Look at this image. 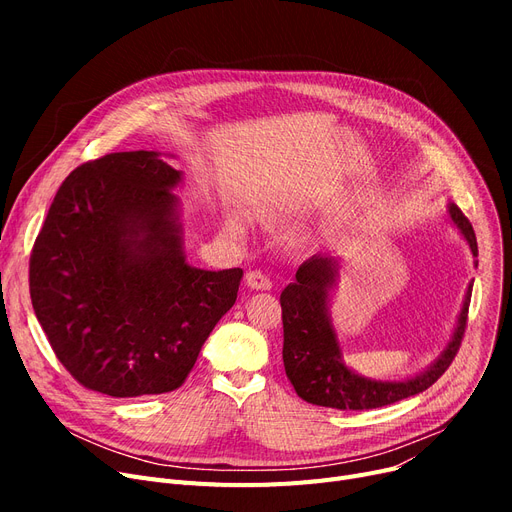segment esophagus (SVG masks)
Here are the masks:
<instances>
[{
	"mask_svg": "<svg viewBox=\"0 0 512 512\" xmlns=\"http://www.w3.org/2000/svg\"><path fill=\"white\" fill-rule=\"evenodd\" d=\"M245 282H247V286L253 288V290H270V288H272V280L267 278L261 270L249 272V274L245 276Z\"/></svg>",
	"mask_w": 512,
	"mask_h": 512,
	"instance_id": "1",
	"label": "esophagus"
}]
</instances>
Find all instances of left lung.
<instances>
[{
	"label": "left lung",
	"mask_w": 512,
	"mask_h": 512,
	"mask_svg": "<svg viewBox=\"0 0 512 512\" xmlns=\"http://www.w3.org/2000/svg\"><path fill=\"white\" fill-rule=\"evenodd\" d=\"M448 215L469 242L473 257H477V238L471 222L454 203L448 205ZM336 278L338 259L332 255H313L297 270V280L288 284L280 294L284 324L282 359L288 380L297 394L311 405L340 411H365L415 396L438 382L459 353L465 336L473 282L467 288L459 321H456L454 334L442 355L415 378L382 382L363 378L342 361L340 342L328 313L330 290L334 288Z\"/></svg>",
	"instance_id": "8db88e82"
}]
</instances>
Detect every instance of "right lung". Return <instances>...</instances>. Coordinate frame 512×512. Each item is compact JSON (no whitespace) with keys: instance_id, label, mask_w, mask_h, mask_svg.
<instances>
[{"instance_id":"add662e5","label":"right lung","mask_w":512,"mask_h":512,"mask_svg":"<svg viewBox=\"0 0 512 512\" xmlns=\"http://www.w3.org/2000/svg\"><path fill=\"white\" fill-rule=\"evenodd\" d=\"M182 174L155 151L110 153L62 182L29 265L39 324L72 378L114 398L180 388L236 301L242 270L182 251Z\"/></svg>"}]
</instances>
